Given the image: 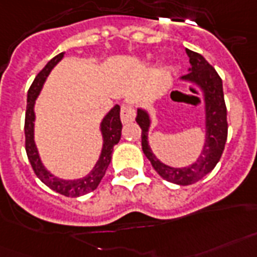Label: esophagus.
<instances>
[{"label":"esophagus","instance_id":"esophagus-1","mask_svg":"<svg viewBox=\"0 0 257 257\" xmlns=\"http://www.w3.org/2000/svg\"><path fill=\"white\" fill-rule=\"evenodd\" d=\"M134 118H135L134 107L128 106V104L122 106V108H120V119H122V122L124 123L131 122Z\"/></svg>","mask_w":257,"mask_h":257}]
</instances>
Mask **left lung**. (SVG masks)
<instances>
[{
  "label": "left lung",
  "mask_w": 257,
  "mask_h": 257,
  "mask_svg": "<svg viewBox=\"0 0 257 257\" xmlns=\"http://www.w3.org/2000/svg\"><path fill=\"white\" fill-rule=\"evenodd\" d=\"M186 53L192 68L190 72L182 76V79L198 83L205 89L206 95V143L197 162H194L192 166L182 169L170 168L160 162L151 153L147 142V131L150 126L149 115L143 110H138L137 115V122L142 128L141 138L145 156L164 180L177 185H192L212 172L221 158L228 137L226 106L222 92L221 77L218 76L216 69L200 53L193 52L190 49H186Z\"/></svg>",
  "instance_id": "obj_1"
}]
</instances>
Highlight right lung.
Wrapping results in <instances>:
<instances>
[{"label": "right lung", "mask_w": 257, "mask_h": 257, "mask_svg": "<svg viewBox=\"0 0 257 257\" xmlns=\"http://www.w3.org/2000/svg\"><path fill=\"white\" fill-rule=\"evenodd\" d=\"M64 52L59 53L55 56L52 60L49 61L45 67H44L37 76L32 83L31 88L28 91V104H27V112H25V150H27L28 160L31 162V166L33 169L35 174L40 178L41 182L47 185L48 188H51L55 192L60 193L63 196L67 197H79L87 193L92 192L97 188V185L100 184L101 178L104 176L107 168L111 162V154H112V149L120 139L122 135V122H120V107L115 106L112 110L106 115V118L101 122V133H103V150H101L100 158L97 161L96 166L93 170L89 173L88 176L80 180L75 181H64L59 180L56 177H53L49 172L45 170L41 161H40L39 153L36 149L35 141H33V120H35V112H33V106H35V100L37 95H39L40 89L43 87L44 81L47 76L51 72V69L63 59Z\"/></svg>", "instance_id": "right-lung-1"}]
</instances>
